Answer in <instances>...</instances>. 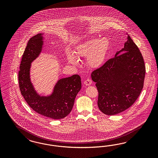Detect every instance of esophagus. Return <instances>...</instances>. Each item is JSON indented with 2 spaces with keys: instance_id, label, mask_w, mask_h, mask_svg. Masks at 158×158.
Here are the masks:
<instances>
[{
  "instance_id": "esophagus-1",
  "label": "esophagus",
  "mask_w": 158,
  "mask_h": 158,
  "mask_svg": "<svg viewBox=\"0 0 158 158\" xmlns=\"http://www.w3.org/2000/svg\"><path fill=\"white\" fill-rule=\"evenodd\" d=\"M84 83H85V84L86 85H87V86H89V85H91L92 81H91V79H86Z\"/></svg>"
}]
</instances>
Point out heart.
<instances>
[{
  "mask_svg": "<svg viewBox=\"0 0 158 158\" xmlns=\"http://www.w3.org/2000/svg\"><path fill=\"white\" fill-rule=\"evenodd\" d=\"M108 47L109 40L106 38L91 39L77 46L75 54L77 58H88V64L90 67L98 68L105 60ZM67 57L69 62L77 65V60L72 53H68Z\"/></svg>",
  "mask_w": 158,
  "mask_h": 158,
  "instance_id": "1",
  "label": "heart"
}]
</instances>
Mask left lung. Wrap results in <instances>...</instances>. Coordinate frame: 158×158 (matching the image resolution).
Listing matches in <instances>:
<instances>
[{
	"label": "left lung",
	"instance_id": "obj_1",
	"mask_svg": "<svg viewBox=\"0 0 158 158\" xmlns=\"http://www.w3.org/2000/svg\"><path fill=\"white\" fill-rule=\"evenodd\" d=\"M127 39L124 48L115 57L91 73L98 91V106L105 115H116L129 108L143 89L145 75L143 57L130 36Z\"/></svg>",
	"mask_w": 158,
	"mask_h": 158
}]
</instances>
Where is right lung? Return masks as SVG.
<instances>
[{"label": "right lung", "mask_w": 158, "mask_h": 158, "mask_svg": "<svg viewBox=\"0 0 158 158\" xmlns=\"http://www.w3.org/2000/svg\"><path fill=\"white\" fill-rule=\"evenodd\" d=\"M42 44V34L34 36L28 42L19 66V90L34 111L53 119H62L72 110L75 97L81 89V79L78 75L61 79L58 81L51 96H39L30 81L29 69L31 63L40 53Z\"/></svg>", "instance_id": "add662e5"}]
</instances>
